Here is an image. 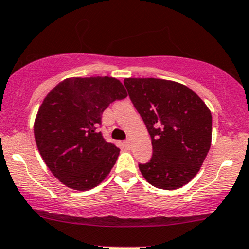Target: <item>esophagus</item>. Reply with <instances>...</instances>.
Segmentation results:
<instances>
[{
    "label": "esophagus",
    "mask_w": 249,
    "mask_h": 249,
    "mask_svg": "<svg viewBox=\"0 0 249 249\" xmlns=\"http://www.w3.org/2000/svg\"><path fill=\"white\" fill-rule=\"evenodd\" d=\"M130 144H132V141H130L129 139L125 140V141L124 142V146L125 148H130Z\"/></svg>",
    "instance_id": "obj_1"
}]
</instances>
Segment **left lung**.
Here are the masks:
<instances>
[{
    "label": "left lung",
    "mask_w": 249,
    "mask_h": 249,
    "mask_svg": "<svg viewBox=\"0 0 249 249\" xmlns=\"http://www.w3.org/2000/svg\"><path fill=\"white\" fill-rule=\"evenodd\" d=\"M124 83L152 138L153 156L139 164L141 174L166 191L187 185L211 148V110L199 95L175 81L130 77Z\"/></svg>",
    "instance_id": "1"
}]
</instances>
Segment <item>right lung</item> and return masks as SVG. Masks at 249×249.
<instances>
[{"mask_svg":"<svg viewBox=\"0 0 249 249\" xmlns=\"http://www.w3.org/2000/svg\"><path fill=\"white\" fill-rule=\"evenodd\" d=\"M127 91L115 77H69L44 97L34 122L36 146L44 163L64 186L89 191L102 182L120 149L97 127L106 108Z\"/></svg>","mask_w":249,"mask_h":249,"instance_id":"add662e5","label":"right lung"}]
</instances>
